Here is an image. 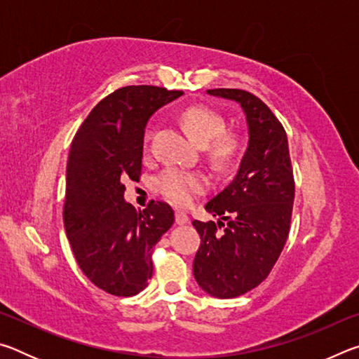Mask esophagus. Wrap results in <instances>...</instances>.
Returning a JSON list of instances; mask_svg holds the SVG:
<instances>
[{
	"instance_id": "34e87169",
	"label": "esophagus",
	"mask_w": 359,
	"mask_h": 359,
	"mask_svg": "<svg viewBox=\"0 0 359 359\" xmlns=\"http://www.w3.org/2000/svg\"><path fill=\"white\" fill-rule=\"evenodd\" d=\"M188 222H190V217L187 215V212H184V210L175 212V223H177V224H187Z\"/></svg>"
}]
</instances>
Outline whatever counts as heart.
Wrapping results in <instances>:
<instances>
[{
	"mask_svg": "<svg viewBox=\"0 0 359 359\" xmlns=\"http://www.w3.org/2000/svg\"><path fill=\"white\" fill-rule=\"evenodd\" d=\"M182 125L194 142L208 147L210 158L217 165H226L238 151V137L233 135H222L224 121L217 112L208 107H190L182 115ZM208 187L204 175L180 171L171 168L158 179V190L174 204L187 205L196 194L203 193Z\"/></svg>",
	"mask_w": 359,
	"mask_h": 359,
	"instance_id": "heart-1",
	"label": "heart"
}]
</instances>
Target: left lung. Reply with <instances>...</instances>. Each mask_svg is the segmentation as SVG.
<instances>
[{"label":"left lung","instance_id":"obj_1","mask_svg":"<svg viewBox=\"0 0 359 359\" xmlns=\"http://www.w3.org/2000/svg\"><path fill=\"white\" fill-rule=\"evenodd\" d=\"M208 95L238 102L248 131L234 179L204 205L218 217L217 223L193 220L201 236L193 276L208 294L229 299L258 287L280 257L290 233L294 180L287 133L263 101L236 88L208 90Z\"/></svg>","mask_w":359,"mask_h":359}]
</instances>
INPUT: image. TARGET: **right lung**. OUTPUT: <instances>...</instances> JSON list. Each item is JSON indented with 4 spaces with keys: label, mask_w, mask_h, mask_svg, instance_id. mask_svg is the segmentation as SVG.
I'll return each mask as SVG.
<instances>
[{
    "label": "right lung",
    "mask_w": 359,
    "mask_h": 359,
    "mask_svg": "<svg viewBox=\"0 0 359 359\" xmlns=\"http://www.w3.org/2000/svg\"><path fill=\"white\" fill-rule=\"evenodd\" d=\"M184 92L151 85L115 90L93 107L71 144L63 222L76 261L88 280L114 296H135L154 272L151 252L172 226L174 210L125 201L126 179L142 168L144 133L158 109Z\"/></svg>",
    "instance_id": "add662e5"
}]
</instances>
